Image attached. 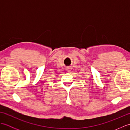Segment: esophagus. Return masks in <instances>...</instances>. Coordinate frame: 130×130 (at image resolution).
<instances>
[{
    "instance_id": "1",
    "label": "esophagus",
    "mask_w": 130,
    "mask_h": 130,
    "mask_svg": "<svg viewBox=\"0 0 130 130\" xmlns=\"http://www.w3.org/2000/svg\"><path fill=\"white\" fill-rule=\"evenodd\" d=\"M67 70H68V71H70L71 70V68H70V67L67 68Z\"/></svg>"
}]
</instances>
